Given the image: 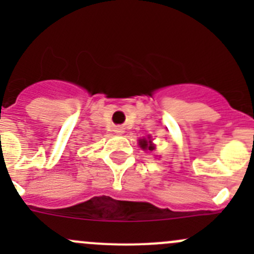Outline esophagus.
<instances>
[{
    "mask_svg": "<svg viewBox=\"0 0 254 254\" xmlns=\"http://www.w3.org/2000/svg\"><path fill=\"white\" fill-rule=\"evenodd\" d=\"M115 132H117V134H119V135H122L123 132H124V129H123V127H115V130H114Z\"/></svg>",
    "mask_w": 254,
    "mask_h": 254,
    "instance_id": "esophagus-1",
    "label": "esophagus"
}]
</instances>
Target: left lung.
Here are the masks:
<instances>
[{
	"label": "left lung",
	"instance_id": "8db88e82",
	"mask_svg": "<svg viewBox=\"0 0 254 254\" xmlns=\"http://www.w3.org/2000/svg\"><path fill=\"white\" fill-rule=\"evenodd\" d=\"M139 145H140V147L142 148V150H150V151H152L153 148H155V146H153V143H152V141H151V140H150V137H148V140H146V139H140V140H139Z\"/></svg>",
	"mask_w": 254,
	"mask_h": 254
}]
</instances>
